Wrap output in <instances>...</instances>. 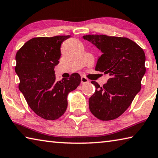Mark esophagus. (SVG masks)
<instances>
[{
  "instance_id": "34e87169",
  "label": "esophagus",
  "mask_w": 158,
  "mask_h": 158,
  "mask_svg": "<svg viewBox=\"0 0 158 158\" xmlns=\"http://www.w3.org/2000/svg\"><path fill=\"white\" fill-rule=\"evenodd\" d=\"M81 84H86V83H89V81L87 78H85V77H81Z\"/></svg>"
}]
</instances>
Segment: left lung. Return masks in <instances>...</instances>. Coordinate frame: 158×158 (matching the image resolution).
<instances>
[{"instance_id": "8db88e82", "label": "left lung", "mask_w": 158, "mask_h": 158, "mask_svg": "<svg viewBox=\"0 0 158 158\" xmlns=\"http://www.w3.org/2000/svg\"><path fill=\"white\" fill-rule=\"evenodd\" d=\"M83 38L101 53L95 70L111 76L102 87L91 81L95 91L89 98L90 111L102 121L117 118L140 91L141 79L146 73L145 53L127 37L89 35Z\"/></svg>"}]
</instances>
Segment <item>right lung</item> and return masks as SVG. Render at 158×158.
Returning a JSON list of instances; mask_svg holds the SVG:
<instances>
[{"mask_svg":"<svg viewBox=\"0 0 158 158\" xmlns=\"http://www.w3.org/2000/svg\"><path fill=\"white\" fill-rule=\"evenodd\" d=\"M70 35L35 37L16 54L15 72L19 90L35 113L46 120H56L65 113L68 95L81 82L78 73L56 81L54 68L59 61L61 44Z\"/></svg>","mask_w":158,"mask_h":158,"instance_id":"1","label":"right lung"}]
</instances>
